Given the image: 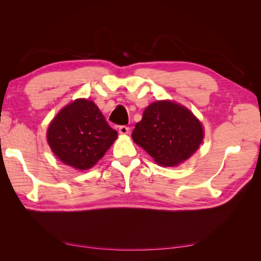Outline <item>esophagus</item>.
<instances>
[{"instance_id": "34e87169", "label": "esophagus", "mask_w": 261, "mask_h": 261, "mask_svg": "<svg viewBox=\"0 0 261 261\" xmlns=\"http://www.w3.org/2000/svg\"><path fill=\"white\" fill-rule=\"evenodd\" d=\"M118 133L122 134V135H127V134L129 133V127H127V126H125V125L120 126V127H118Z\"/></svg>"}]
</instances>
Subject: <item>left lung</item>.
<instances>
[{"mask_svg":"<svg viewBox=\"0 0 261 261\" xmlns=\"http://www.w3.org/2000/svg\"><path fill=\"white\" fill-rule=\"evenodd\" d=\"M132 137L156 163L174 167L198 149L203 129L201 123L183 106L156 101L145 109Z\"/></svg>","mask_w":261,"mask_h":261,"instance_id":"obj_1","label":"left lung"}]
</instances>
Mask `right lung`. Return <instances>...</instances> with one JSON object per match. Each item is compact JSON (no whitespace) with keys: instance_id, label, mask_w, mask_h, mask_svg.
<instances>
[{"instance_id":"right-lung-1","label":"right lung","mask_w":261,"mask_h":261,"mask_svg":"<svg viewBox=\"0 0 261 261\" xmlns=\"http://www.w3.org/2000/svg\"><path fill=\"white\" fill-rule=\"evenodd\" d=\"M48 143L53 153L78 170L92 168L117 138L92 101L78 99L62 109L51 122Z\"/></svg>"}]
</instances>
